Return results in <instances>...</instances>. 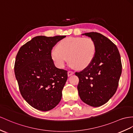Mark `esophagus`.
<instances>
[{"mask_svg": "<svg viewBox=\"0 0 133 133\" xmlns=\"http://www.w3.org/2000/svg\"><path fill=\"white\" fill-rule=\"evenodd\" d=\"M74 73L73 72H72V71H68V76H70L71 75H73Z\"/></svg>", "mask_w": 133, "mask_h": 133, "instance_id": "esophagus-1", "label": "esophagus"}]
</instances>
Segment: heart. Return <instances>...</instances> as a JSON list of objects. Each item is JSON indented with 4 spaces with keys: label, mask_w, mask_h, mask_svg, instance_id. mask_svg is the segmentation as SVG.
I'll return each mask as SVG.
<instances>
[{
    "label": "heart",
    "mask_w": 133,
    "mask_h": 133,
    "mask_svg": "<svg viewBox=\"0 0 133 133\" xmlns=\"http://www.w3.org/2000/svg\"><path fill=\"white\" fill-rule=\"evenodd\" d=\"M95 53L96 44L92 39L70 37L61 41L51 55L58 68H63L69 60L72 67L82 69L91 64Z\"/></svg>",
    "instance_id": "obj_1"
}]
</instances>
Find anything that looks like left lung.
<instances>
[{"label":"left lung","mask_w":133,"mask_h":133,"mask_svg":"<svg viewBox=\"0 0 133 133\" xmlns=\"http://www.w3.org/2000/svg\"><path fill=\"white\" fill-rule=\"evenodd\" d=\"M96 44V53L89 66L75 74L81 99L90 106L98 107L107 102L117 89L122 72L121 57L117 46L108 38L96 32L82 34Z\"/></svg>","instance_id":"8db88e82"}]
</instances>
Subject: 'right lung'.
Masks as SVG:
<instances>
[{"instance_id": "add662e5", "label": "right lung", "mask_w": 133, "mask_h": 133, "mask_svg": "<svg viewBox=\"0 0 133 133\" xmlns=\"http://www.w3.org/2000/svg\"><path fill=\"white\" fill-rule=\"evenodd\" d=\"M65 37H35L23 45L16 55L15 74L21 94L29 105L39 111H50L61 99L67 71L55 66L51 54L53 47Z\"/></svg>"}]
</instances>
